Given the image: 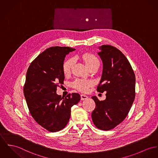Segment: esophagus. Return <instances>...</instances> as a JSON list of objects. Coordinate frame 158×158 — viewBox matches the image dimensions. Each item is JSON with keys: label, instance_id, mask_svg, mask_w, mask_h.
Listing matches in <instances>:
<instances>
[{"label": "esophagus", "instance_id": "esophagus-1", "mask_svg": "<svg viewBox=\"0 0 158 158\" xmlns=\"http://www.w3.org/2000/svg\"><path fill=\"white\" fill-rule=\"evenodd\" d=\"M81 98L82 100H86V99L88 98V96H86L85 94H81Z\"/></svg>", "mask_w": 158, "mask_h": 158}]
</instances>
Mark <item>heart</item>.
<instances>
[{"mask_svg":"<svg viewBox=\"0 0 158 158\" xmlns=\"http://www.w3.org/2000/svg\"><path fill=\"white\" fill-rule=\"evenodd\" d=\"M81 58L85 61L88 68L96 64H100V61L93 54L89 53H84L82 55ZM73 64L74 61L72 59H68L64 62L62 64V71L64 75L67 76L70 74L73 67ZM92 85L93 82L91 81L81 79H76L72 83L73 88L81 92H87L89 89V88Z\"/></svg>","mask_w":158,"mask_h":158,"instance_id":"1","label":"heart"}]
</instances>
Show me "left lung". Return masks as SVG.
Listing matches in <instances>:
<instances>
[{
  "label": "left lung",
  "instance_id": "1",
  "mask_svg": "<svg viewBox=\"0 0 158 158\" xmlns=\"http://www.w3.org/2000/svg\"><path fill=\"white\" fill-rule=\"evenodd\" d=\"M100 49L103 69L97 91H106V97L102 101L96 96L91 97L96 103L91 117L98 129L109 131L125 119L132 107L135 97V75L120 50L110 45H102Z\"/></svg>",
  "mask_w": 158,
  "mask_h": 158
}]
</instances>
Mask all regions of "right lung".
<instances>
[{"instance_id": "right-lung-1", "label": "right lung", "mask_w": 158, "mask_h": 158, "mask_svg": "<svg viewBox=\"0 0 158 158\" xmlns=\"http://www.w3.org/2000/svg\"><path fill=\"white\" fill-rule=\"evenodd\" d=\"M75 49L55 46L46 49L30 64L23 86L29 112L35 121L49 132L64 129L69 121L71 108L80 100L78 93L62 97L56 88L64 84L62 64Z\"/></svg>"}]
</instances>
